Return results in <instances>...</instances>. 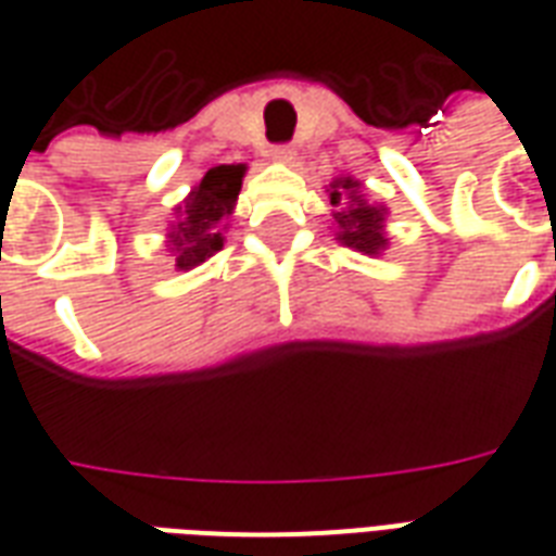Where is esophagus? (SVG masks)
<instances>
[{"instance_id":"34e87169","label":"esophagus","mask_w":556,"mask_h":556,"mask_svg":"<svg viewBox=\"0 0 556 556\" xmlns=\"http://www.w3.org/2000/svg\"><path fill=\"white\" fill-rule=\"evenodd\" d=\"M267 157L274 160V163H282V166H289V163H294V148L291 146H274L270 148V154Z\"/></svg>"}]
</instances>
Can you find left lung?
Listing matches in <instances>:
<instances>
[{
	"label": "left lung",
	"instance_id": "left-lung-1",
	"mask_svg": "<svg viewBox=\"0 0 556 556\" xmlns=\"http://www.w3.org/2000/svg\"><path fill=\"white\" fill-rule=\"evenodd\" d=\"M330 205L333 211V229H337V241L349 247L354 253L363 255H381L390 247L387 238V211L378 202H369L361 190V181L342 175L333 178L327 187Z\"/></svg>",
	"mask_w": 556,
	"mask_h": 556
}]
</instances>
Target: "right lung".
<instances>
[{"label":"right lung","mask_w":556,"mask_h":556,"mask_svg":"<svg viewBox=\"0 0 556 556\" xmlns=\"http://www.w3.org/2000/svg\"><path fill=\"white\" fill-rule=\"evenodd\" d=\"M243 175H247L243 163L214 166L187 193L181 205L175 207V219L166 231V250L175 258L178 270H193L223 250L229 229V223L223 219L235 214Z\"/></svg>","instance_id":"1"}]
</instances>
